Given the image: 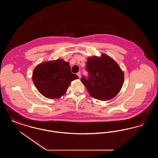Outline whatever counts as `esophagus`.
<instances>
[{"label":"esophagus","instance_id":"esophagus-1","mask_svg":"<svg viewBox=\"0 0 158 158\" xmlns=\"http://www.w3.org/2000/svg\"><path fill=\"white\" fill-rule=\"evenodd\" d=\"M77 75L78 76V77H79V78H81V72H78V73H77Z\"/></svg>","mask_w":158,"mask_h":158}]
</instances>
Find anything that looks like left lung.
<instances>
[{"instance_id":"obj_1","label":"left lung","mask_w":158,"mask_h":158,"mask_svg":"<svg viewBox=\"0 0 158 158\" xmlns=\"http://www.w3.org/2000/svg\"><path fill=\"white\" fill-rule=\"evenodd\" d=\"M87 77L83 76L81 82L91 97L101 101L114 98L123 86L124 75L118 64L108 56L88 58Z\"/></svg>"}]
</instances>
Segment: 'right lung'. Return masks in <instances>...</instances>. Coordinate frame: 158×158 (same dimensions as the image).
Returning <instances> with one entry per match:
<instances>
[{
  "label": "right lung",
  "instance_id": "obj_1",
  "mask_svg": "<svg viewBox=\"0 0 158 158\" xmlns=\"http://www.w3.org/2000/svg\"><path fill=\"white\" fill-rule=\"evenodd\" d=\"M78 78L71 72L69 62L63 59L40 63L32 73V81L38 90L50 99H59L64 95L71 82Z\"/></svg>",
  "mask_w": 158,
  "mask_h": 158
}]
</instances>
